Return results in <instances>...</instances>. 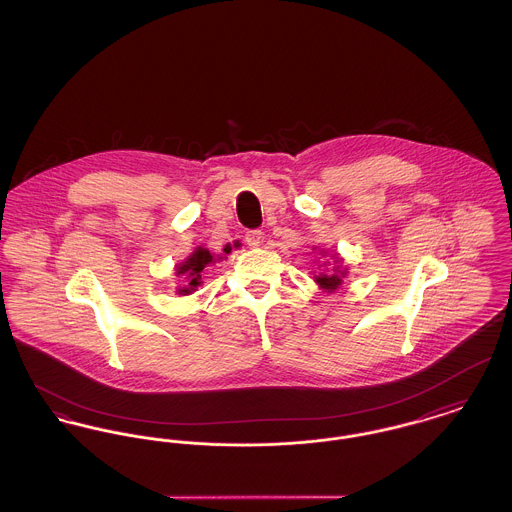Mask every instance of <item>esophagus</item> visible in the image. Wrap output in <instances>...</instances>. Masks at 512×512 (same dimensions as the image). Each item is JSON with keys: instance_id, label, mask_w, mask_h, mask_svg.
I'll return each mask as SVG.
<instances>
[{"instance_id": "34e87169", "label": "esophagus", "mask_w": 512, "mask_h": 512, "mask_svg": "<svg viewBox=\"0 0 512 512\" xmlns=\"http://www.w3.org/2000/svg\"><path fill=\"white\" fill-rule=\"evenodd\" d=\"M262 231H258V229H252V231H248L246 235H244V241L248 246H252V248H256V246H260L262 244Z\"/></svg>"}]
</instances>
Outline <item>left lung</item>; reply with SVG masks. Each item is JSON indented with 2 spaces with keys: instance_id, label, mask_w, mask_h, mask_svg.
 <instances>
[{
  "instance_id": "8db88e82",
  "label": "left lung",
  "mask_w": 512,
  "mask_h": 512,
  "mask_svg": "<svg viewBox=\"0 0 512 512\" xmlns=\"http://www.w3.org/2000/svg\"><path fill=\"white\" fill-rule=\"evenodd\" d=\"M337 262H339V258H337ZM345 275H347V271L341 268V266H337L333 271L316 275V283L320 285V289H323V291L333 293V291L339 289V285L343 283V277H345Z\"/></svg>"
}]
</instances>
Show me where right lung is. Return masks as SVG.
I'll return each mask as SVG.
<instances>
[{
    "label": "right lung",
    "instance_id": "obj_1",
    "mask_svg": "<svg viewBox=\"0 0 512 512\" xmlns=\"http://www.w3.org/2000/svg\"><path fill=\"white\" fill-rule=\"evenodd\" d=\"M229 250L231 248H223V252H227V254H229ZM217 260H221V258H217ZM214 262H216V258L210 254V250L198 246L185 262H181L177 266V275H183V279H185V285L179 287L177 293L179 295L194 293L202 285L204 269L208 268L210 264H214Z\"/></svg>",
    "mask_w": 512,
    "mask_h": 512
}]
</instances>
